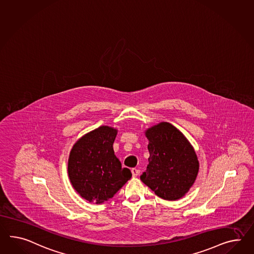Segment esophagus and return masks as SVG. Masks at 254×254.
Returning a JSON list of instances; mask_svg holds the SVG:
<instances>
[{"label": "esophagus", "instance_id": "obj_1", "mask_svg": "<svg viewBox=\"0 0 254 254\" xmlns=\"http://www.w3.org/2000/svg\"><path fill=\"white\" fill-rule=\"evenodd\" d=\"M130 171H131V174L133 177H136L140 174V169H135V168L130 169Z\"/></svg>", "mask_w": 254, "mask_h": 254}]
</instances>
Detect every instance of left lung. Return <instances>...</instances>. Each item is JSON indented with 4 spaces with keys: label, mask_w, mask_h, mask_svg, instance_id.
Here are the masks:
<instances>
[{
    "label": "left lung",
    "mask_w": 254,
    "mask_h": 254,
    "mask_svg": "<svg viewBox=\"0 0 254 254\" xmlns=\"http://www.w3.org/2000/svg\"><path fill=\"white\" fill-rule=\"evenodd\" d=\"M149 158L141 181L156 195L175 201L185 195L195 182L199 161L186 137L169 123L145 130Z\"/></svg>",
    "instance_id": "left-lung-1"
}]
</instances>
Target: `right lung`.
I'll return each mask as SVG.
<instances>
[{
	"instance_id": "obj_1",
	"label": "right lung",
	"mask_w": 254,
	"mask_h": 254,
	"mask_svg": "<svg viewBox=\"0 0 254 254\" xmlns=\"http://www.w3.org/2000/svg\"><path fill=\"white\" fill-rule=\"evenodd\" d=\"M117 130L100 126L73 144L68 160L72 187L86 201L103 203L112 198L131 178L114 155Z\"/></svg>"
}]
</instances>
